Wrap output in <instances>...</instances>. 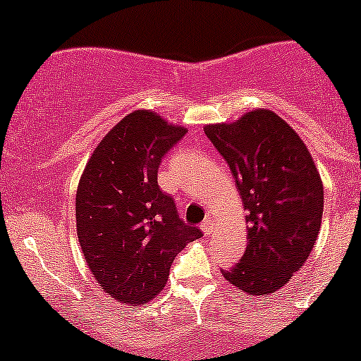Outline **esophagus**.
<instances>
[{
    "instance_id": "1",
    "label": "esophagus",
    "mask_w": 361,
    "mask_h": 361,
    "mask_svg": "<svg viewBox=\"0 0 361 361\" xmlns=\"http://www.w3.org/2000/svg\"><path fill=\"white\" fill-rule=\"evenodd\" d=\"M200 229L204 231V234H212V231H214V224H212V221H210V219H205L204 222H202V226H200Z\"/></svg>"
}]
</instances>
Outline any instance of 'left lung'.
Here are the masks:
<instances>
[{
	"instance_id": "8db88e82",
	"label": "left lung",
	"mask_w": 361,
	"mask_h": 361,
	"mask_svg": "<svg viewBox=\"0 0 361 361\" xmlns=\"http://www.w3.org/2000/svg\"><path fill=\"white\" fill-rule=\"evenodd\" d=\"M204 130L231 168L247 212L246 251L221 271L243 292L268 295L300 270L317 241L321 176L297 132L271 110H252Z\"/></svg>"
}]
</instances>
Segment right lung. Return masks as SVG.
Instances as JSON below:
<instances>
[{"label":"right lung","instance_id":"right-lung-1","mask_svg":"<svg viewBox=\"0 0 361 361\" xmlns=\"http://www.w3.org/2000/svg\"><path fill=\"white\" fill-rule=\"evenodd\" d=\"M185 134L137 110L103 137L82 171L76 193L81 251L98 283L123 304L157 295L178 252L202 238L157 185L161 161Z\"/></svg>","mask_w":361,"mask_h":361}]
</instances>
